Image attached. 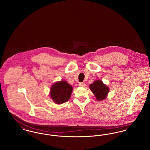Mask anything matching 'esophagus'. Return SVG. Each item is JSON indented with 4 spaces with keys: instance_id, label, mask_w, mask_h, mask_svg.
I'll return each mask as SVG.
<instances>
[{
    "instance_id": "34e87169",
    "label": "esophagus",
    "mask_w": 150,
    "mask_h": 150,
    "mask_svg": "<svg viewBox=\"0 0 150 150\" xmlns=\"http://www.w3.org/2000/svg\"><path fill=\"white\" fill-rule=\"evenodd\" d=\"M86 84L84 83H80L79 84V86H82V87H85L86 86Z\"/></svg>"
}]
</instances>
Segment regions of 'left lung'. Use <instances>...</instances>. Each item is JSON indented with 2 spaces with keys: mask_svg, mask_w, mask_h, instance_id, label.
Here are the masks:
<instances>
[{
  "mask_svg": "<svg viewBox=\"0 0 150 150\" xmlns=\"http://www.w3.org/2000/svg\"><path fill=\"white\" fill-rule=\"evenodd\" d=\"M89 88L98 100H105L110 91L109 88L100 80H95L89 86Z\"/></svg>",
  "mask_w": 150,
  "mask_h": 150,
  "instance_id": "left-lung-1",
  "label": "left lung"
}]
</instances>
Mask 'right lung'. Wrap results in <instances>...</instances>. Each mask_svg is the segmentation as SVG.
<instances>
[{"label":"right lung","mask_w":150,"mask_h":150,"mask_svg":"<svg viewBox=\"0 0 150 150\" xmlns=\"http://www.w3.org/2000/svg\"><path fill=\"white\" fill-rule=\"evenodd\" d=\"M73 88L66 81L55 83L50 88V96L56 104H62L70 99Z\"/></svg>","instance_id":"right-lung-1"}]
</instances>
